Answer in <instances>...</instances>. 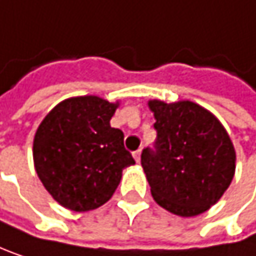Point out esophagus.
Returning <instances> with one entry per match:
<instances>
[{"label":"esophagus","mask_w":256,"mask_h":256,"mask_svg":"<svg viewBox=\"0 0 256 256\" xmlns=\"http://www.w3.org/2000/svg\"><path fill=\"white\" fill-rule=\"evenodd\" d=\"M140 155H142V149H138V150H136V152L132 154V156H134V160H136L137 162H140Z\"/></svg>","instance_id":"1"}]
</instances>
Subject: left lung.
I'll use <instances>...</instances> for the list:
<instances>
[{"label":"left lung","mask_w":256,"mask_h":256,"mask_svg":"<svg viewBox=\"0 0 256 256\" xmlns=\"http://www.w3.org/2000/svg\"><path fill=\"white\" fill-rule=\"evenodd\" d=\"M149 108L156 142L155 149L143 150L142 167L154 200L178 216L204 213L234 178L236 150L226 130L192 101L150 100Z\"/></svg>","instance_id":"8db88e82"}]
</instances>
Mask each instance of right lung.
<instances>
[{"label": "right lung", "mask_w": 256, "mask_h": 256, "mask_svg": "<svg viewBox=\"0 0 256 256\" xmlns=\"http://www.w3.org/2000/svg\"><path fill=\"white\" fill-rule=\"evenodd\" d=\"M119 102L95 95L72 96L42 120L32 146L36 172L61 206L94 210L114 194L122 170L136 164L124 132L110 126Z\"/></svg>", "instance_id": "right-lung-1"}]
</instances>
